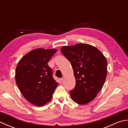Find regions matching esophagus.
<instances>
[{"label":"esophagus","instance_id":"obj_1","mask_svg":"<svg viewBox=\"0 0 128 128\" xmlns=\"http://www.w3.org/2000/svg\"><path fill=\"white\" fill-rule=\"evenodd\" d=\"M62 80H63V79H62V78H59V82L61 84V83L62 82Z\"/></svg>","mask_w":128,"mask_h":128}]
</instances>
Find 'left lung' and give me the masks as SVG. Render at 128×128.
<instances>
[{
	"label": "left lung",
	"instance_id": "obj_1",
	"mask_svg": "<svg viewBox=\"0 0 128 128\" xmlns=\"http://www.w3.org/2000/svg\"><path fill=\"white\" fill-rule=\"evenodd\" d=\"M60 50L74 70L76 85L70 91L72 99L78 104H88L95 98L104 85L107 59L96 47L86 43L63 46Z\"/></svg>",
	"mask_w": 128,
	"mask_h": 128
}]
</instances>
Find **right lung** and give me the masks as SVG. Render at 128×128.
Segmentation results:
<instances>
[{"mask_svg": "<svg viewBox=\"0 0 128 128\" xmlns=\"http://www.w3.org/2000/svg\"><path fill=\"white\" fill-rule=\"evenodd\" d=\"M56 51V49H34L22 56L16 66L18 87L24 98L37 107L50 101L58 85L47 64Z\"/></svg>", "mask_w": 128, "mask_h": 128, "instance_id": "add662e5", "label": "right lung"}]
</instances>
